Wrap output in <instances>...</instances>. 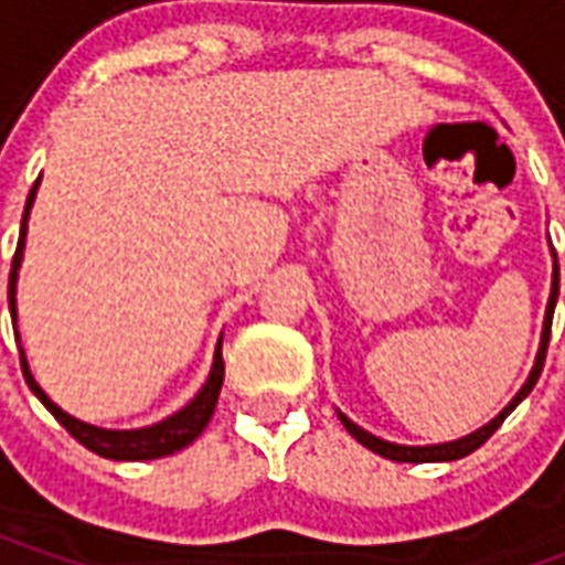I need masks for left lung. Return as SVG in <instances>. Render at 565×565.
<instances>
[{
  "mask_svg": "<svg viewBox=\"0 0 565 565\" xmlns=\"http://www.w3.org/2000/svg\"><path fill=\"white\" fill-rule=\"evenodd\" d=\"M557 294H559V266H557V254H554V284H551V299H547V311H545V330H542V348H539V356H535V366L533 372H530V379H526V384L521 387V393L511 399L502 412H499L493 420L487 426H481L478 433H472V436L466 438H457V441H448V445H429V448H405V445H391V441H384V438H375L372 433H366V429H360V426L354 424V420H348L344 415L342 424L344 429L351 433V436L360 441V445H366L369 450H375V454H381V457H387V460H396V462H436V460H460V457H466V454H472V450H478L481 445H484L487 438L497 433L499 426H502V420L518 408V403H521L526 393L533 391L535 381H539V375H542V366H545V354H547V342H551V320H554V306H557Z\"/></svg>",
  "mask_w": 565,
  "mask_h": 565,
  "instance_id": "8db88e82",
  "label": "left lung"
}]
</instances>
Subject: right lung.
<instances>
[{
	"mask_svg": "<svg viewBox=\"0 0 565 565\" xmlns=\"http://www.w3.org/2000/svg\"><path fill=\"white\" fill-rule=\"evenodd\" d=\"M35 186L32 184L30 196H26V209H23V223H20V238L18 250H14V259H11V275H8V308H11V320H14V284H18V269L20 257H23V242H26V217H30L32 199H35ZM20 369H23V379L30 384V391L42 399V405L51 412V415L66 426L68 436L78 438L84 448H90L93 454L99 457H108V460H157V457H169L174 450L186 448L193 438H199V433L209 426L211 415H214V405H217V396H221L223 384V356L221 344H217V354H214V366H211V375L205 381V387L196 393V399L190 405H184L178 415L166 417L162 424L145 426V429H99V426L84 424V420H75L72 415H66L60 405H54L44 391L32 379L30 366L23 360V351H20Z\"/></svg>",
	"mask_w": 565,
	"mask_h": 565,
	"instance_id": "add662e5",
	"label": "right lung"
}]
</instances>
